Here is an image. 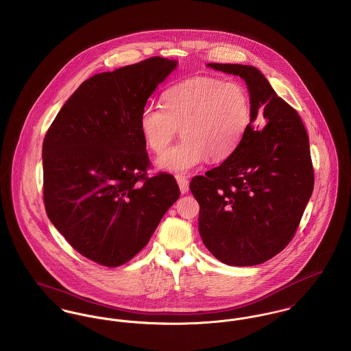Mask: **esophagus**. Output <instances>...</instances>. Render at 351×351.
Returning <instances> with one entry per match:
<instances>
[{
    "mask_svg": "<svg viewBox=\"0 0 351 351\" xmlns=\"http://www.w3.org/2000/svg\"><path fill=\"white\" fill-rule=\"evenodd\" d=\"M176 180H178V184H179V189H180L182 193L189 192V183L187 176H184V175H176Z\"/></svg>",
    "mask_w": 351,
    "mask_h": 351,
    "instance_id": "34e87169",
    "label": "esophagus"
}]
</instances>
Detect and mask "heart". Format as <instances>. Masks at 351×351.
<instances>
[{
    "label": "heart",
    "instance_id": "1",
    "mask_svg": "<svg viewBox=\"0 0 351 351\" xmlns=\"http://www.w3.org/2000/svg\"><path fill=\"white\" fill-rule=\"evenodd\" d=\"M162 100V109H141L138 128L155 154L169 147L179 128L183 140L156 162L165 171L189 172L207 158L228 159L251 125L250 93L238 81L197 76L167 89Z\"/></svg>",
    "mask_w": 351,
    "mask_h": 351
}]
</instances>
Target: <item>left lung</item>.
I'll use <instances>...</instances> for the list:
<instances>
[{
	"mask_svg": "<svg viewBox=\"0 0 351 351\" xmlns=\"http://www.w3.org/2000/svg\"><path fill=\"white\" fill-rule=\"evenodd\" d=\"M208 66L245 81L252 112L238 149L189 183L200 206L199 232L220 262L255 266L279 254L297 232L314 189L308 136L297 110L261 71L241 64ZM259 108L268 123L258 132L252 121Z\"/></svg>",
	"mask_w": 351,
	"mask_h": 351,
	"instance_id": "1",
	"label": "left lung"
}]
</instances>
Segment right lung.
<instances>
[{
    "label": "right lung",
    "instance_id": "1",
    "mask_svg": "<svg viewBox=\"0 0 351 351\" xmlns=\"http://www.w3.org/2000/svg\"><path fill=\"white\" fill-rule=\"evenodd\" d=\"M175 60L149 57L84 81L43 144L48 217L82 256L106 267L130 262L178 200L175 178H149L138 116Z\"/></svg>",
    "mask_w": 351,
    "mask_h": 351
}]
</instances>
